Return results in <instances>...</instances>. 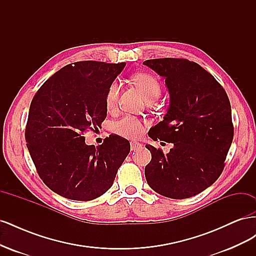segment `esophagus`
<instances>
[{
	"instance_id": "1",
	"label": "esophagus",
	"mask_w": 256,
	"mask_h": 256,
	"mask_svg": "<svg viewBox=\"0 0 256 256\" xmlns=\"http://www.w3.org/2000/svg\"><path fill=\"white\" fill-rule=\"evenodd\" d=\"M130 146H131V150H136L142 147V145L138 142H131Z\"/></svg>"
}]
</instances>
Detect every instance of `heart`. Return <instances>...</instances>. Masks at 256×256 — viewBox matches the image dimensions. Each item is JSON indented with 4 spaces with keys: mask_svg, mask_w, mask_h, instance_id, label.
Wrapping results in <instances>:
<instances>
[{
    "mask_svg": "<svg viewBox=\"0 0 256 256\" xmlns=\"http://www.w3.org/2000/svg\"><path fill=\"white\" fill-rule=\"evenodd\" d=\"M132 81L136 84L138 90H141L143 97L146 100L154 99L156 100L161 92V85L156 76L150 74H136L132 76ZM120 95V83L114 81L110 84L106 90L104 104L106 110L112 111L118 106V100ZM113 129L118 134L136 138L140 136L144 132V122L132 115H124L122 118L114 122Z\"/></svg>",
    "mask_w": 256,
    "mask_h": 256,
    "instance_id": "obj_1",
    "label": "heart"
}]
</instances>
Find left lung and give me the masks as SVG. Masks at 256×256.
I'll return each instance as SVG.
<instances>
[{
    "label": "left lung",
    "instance_id": "left-lung-1",
    "mask_svg": "<svg viewBox=\"0 0 256 256\" xmlns=\"http://www.w3.org/2000/svg\"><path fill=\"white\" fill-rule=\"evenodd\" d=\"M143 64L164 76L170 92L168 113L148 136L174 144L168 154L145 145L152 154L145 166L147 184L166 198L194 196L224 168L234 136L228 97L214 76L194 62L166 58Z\"/></svg>",
    "mask_w": 256,
    "mask_h": 256
}]
</instances>
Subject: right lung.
<instances>
[{"label":"right lung","instance_id":"obj_1","mask_svg":"<svg viewBox=\"0 0 256 256\" xmlns=\"http://www.w3.org/2000/svg\"><path fill=\"white\" fill-rule=\"evenodd\" d=\"M126 63L83 60L46 81L30 102L26 141L37 173L63 198L90 200L109 190L130 144L118 136L85 144V131L106 118V90Z\"/></svg>","mask_w":256,"mask_h":256}]
</instances>
